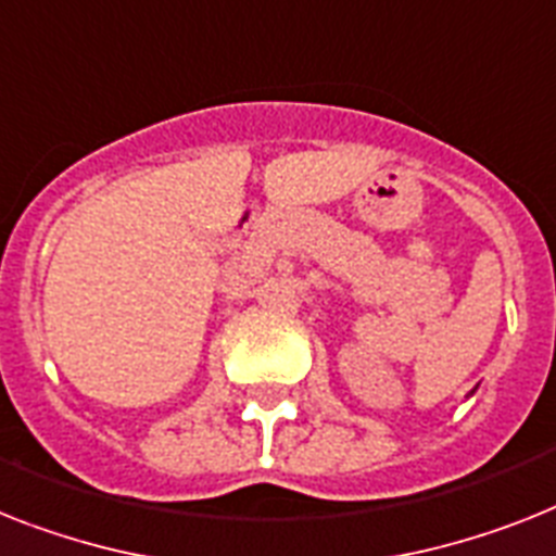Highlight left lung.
<instances>
[{"label": "left lung", "instance_id": "obj_1", "mask_svg": "<svg viewBox=\"0 0 556 556\" xmlns=\"http://www.w3.org/2000/svg\"><path fill=\"white\" fill-rule=\"evenodd\" d=\"M471 394H475V389H471Z\"/></svg>", "mask_w": 556, "mask_h": 556}]
</instances>
